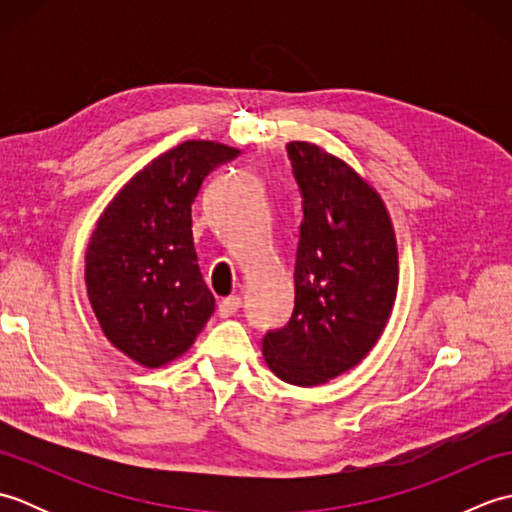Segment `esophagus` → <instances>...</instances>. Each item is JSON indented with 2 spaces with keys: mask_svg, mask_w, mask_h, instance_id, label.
I'll list each match as a JSON object with an SVG mask.
<instances>
[{
  "mask_svg": "<svg viewBox=\"0 0 512 512\" xmlns=\"http://www.w3.org/2000/svg\"><path fill=\"white\" fill-rule=\"evenodd\" d=\"M239 308H242V299H239L237 295H231V297L220 301V306H217V314L226 319V317H233Z\"/></svg>",
  "mask_w": 512,
  "mask_h": 512,
  "instance_id": "esophagus-1",
  "label": "esophagus"
}]
</instances>
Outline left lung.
<instances>
[{
    "instance_id": "obj_1",
    "label": "left lung",
    "mask_w": 512,
    "mask_h": 512,
    "mask_svg": "<svg viewBox=\"0 0 512 512\" xmlns=\"http://www.w3.org/2000/svg\"><path fill=\"white\" fill-rule=\"evenodd\" d=\"M286 149L303 204L295 310L262 352L281 380L314 387L361 363L383 334L398 248L383 200L352 167L301 140Z\"/></svg>"
}]
</instances>
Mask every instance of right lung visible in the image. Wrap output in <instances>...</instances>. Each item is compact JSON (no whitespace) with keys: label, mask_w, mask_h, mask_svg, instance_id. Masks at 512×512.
<instances>
[{"label":"right lung","mask_w":512,"mask_h":512,"mask_svg":"<svg viewBox=\"0 0 512 512\" xmlns=\"http://www.w3.org/2000/svg\"><path fill=\"white\" fill-rule=\"evenodd\" d=\"M237 149L187 140L151 160L103 211L85 253V284L107 339L145 367L191 347L215 310L193 246L191 204Z\"/></svg>","instance_id":"obj_1"}]
</instances>
